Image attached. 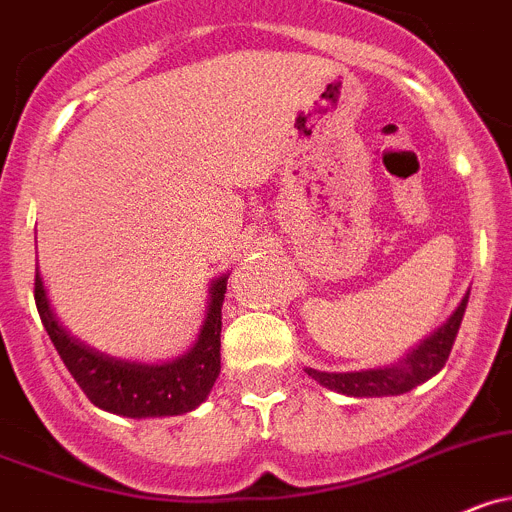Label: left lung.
I'll use <instances>...</instances> for the list:
<instances>
[{
	"mask_svg": "<svg viewBox=\"0 0 512 512\" xmlns=\"http://www.w3.org/2000/svg\"><path fill=\"white\" fill-rule=\"evenodd\" d=\"M467 299H470V291L462 296L450 319L437 326L430 337L422 339L399 362L387 364V367L362 369V372H321V369L306 367V374L316 379L321 387L347 394V397H394V394L410 392L445 367L452 344H455L457 329L462 324V316H465Z\"/></svg>",
	"mask_w": 512,
	"mask_h": 512,
	"instance_id": "left-lung-1",
	"label": "left lung"
}]
</instances>
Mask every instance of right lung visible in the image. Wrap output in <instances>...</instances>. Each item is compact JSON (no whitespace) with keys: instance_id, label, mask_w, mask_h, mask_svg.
<instances>
[{"instance_id":"right-lung-1","label":"right lung","mask_w":512,"mask_h":512,"mask_svg":"<svg viewBox=\"0 0 512 512\" xmlns=\"http://www.w3.org/2000/svg\"><path fill=\"white\" fill-rule=\"evenodd\" d=\"M226 281L228 274H223L208 286L206 319L196 344L168 362L113 357L77 339L52 309L40 271L34 276V301L62 362L92 405L130 420L175 417L206 402L221 372V306Z\"/></svg>"}]
</instances>
